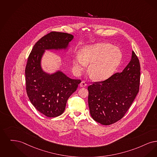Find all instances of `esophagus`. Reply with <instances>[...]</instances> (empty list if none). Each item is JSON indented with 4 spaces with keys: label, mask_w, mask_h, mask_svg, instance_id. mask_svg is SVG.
Wrapping results in <instances>:
<instances>
[{
    "label": "esophagus",
    "mask_w": 157,
    "mask_h": 157,
    "mask_svg": "<svg viewBox=\"0 0 157 157\" xmlns=\"http://www.w3.org/2000/svg\"><path fill=\"white\" fill-rule=\"evenodd\" d=\"M80 86L81 87H85L87 86V84L86 83V82L82 81V82H81V83L80 84Z\"/></svg>",
    "instance_id": "obj_1"
}]
</instances>
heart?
<instances>
[{"mask_svg":"<svg viewBox=\"0 0 157 157\" xmlns=\"http://www.w3.org/2000/svg\"><path fill=\"white\" fill-rule=\"evenodd\" d=\"M122 59L120 49L107 43H98L82 48L73 60V68L80 75L89 64L88 71L95 80L103 81L113 74Z\"/></svg>","mask_w":157,"mask_h":157,"instance_id":"obj_1","label":"heart"}]
</instances>
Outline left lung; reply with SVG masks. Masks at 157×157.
<instances>
[{"instance_id": "8db88e82", "label": "left lung", "mask_w": 157, "mask_h": 157, "mask_svg": "<svg viewBox=\"0 0 157 157\" xmlns=\"http://www.w3.org/2000/svg\"><path fill=\"white\" fill-rule=\"evenodd\" d=\"M140 80V62L132 51L131 60L122 72L88 87V102L92 118L105 125L121 119L138 93Z\"/></svg>"}]
</instances>
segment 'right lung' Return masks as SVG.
<instances>
[{
  "label": "right lung",
  "mask_w": 157,
  "mask_h": 157,
  "mask_svg": "<svg viewBox=\"0 0 157 157\" xmlns=\"http://www.w3.org/2000/svg\"><path fill=\"white\" fill-rule=\"evenodd\" d=\"M73 38L66 33L50 32L34 44L28 57L25 70L27 96L36 109L48 117L63 114L68 98L81 80L68 77L60 69L52 73L44 71L42 59L46 50L67 52Z\"/></svg>",
  "instance_id": "right-lung-1"
}]
</instances>
